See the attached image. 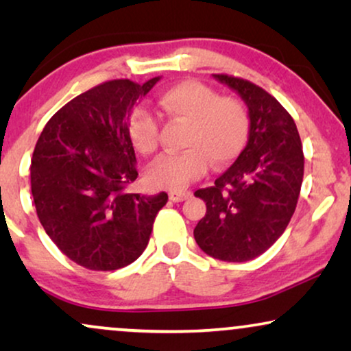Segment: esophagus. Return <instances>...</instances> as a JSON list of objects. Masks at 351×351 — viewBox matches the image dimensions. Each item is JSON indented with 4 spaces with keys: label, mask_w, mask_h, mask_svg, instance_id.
<instances>
[{
    "label": "esophagus",
    "mask_w": 351,
    "mask_h": 351,
    "mask_svg": "<svg viewBox=\"0 0 351 351\" xmlns=\"http://www.w3.org/2000/svg\"><path fill=\"white\" fill-rule=\"evenodd\" d=\"M190 196H191L190 191H171L169 199L172 203H180V201H185L186 198H190Z\"/></svg>",
    "instance_id": "34e87169"
}]
</instances>
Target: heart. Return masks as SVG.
Segmentation results:
<instances>
[{
	"instance_id": "heart-1",
	"label": "heart",
	"mask_w": 351,
	"mask_h": 351,
	"mask_svg": "<svg viewBox=\"0 0 351 351\" xmlns=\"http://www.w3.org/2000/svg\"><path fill=\"white\" fill-rule=\"evenodd\" d=\"M158 104L171 118L186 121L185 152L161 155L148 166L145 179L155 189L184 190L203 176L209 160L223 167L241 155L249 137V117L237 99L219 97L198 81H182L162 90ZM129 141L141 153L158 145V121L137 107L128 123Z\"/></svg>"
}]
</instances>
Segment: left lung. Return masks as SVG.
Here are the masks:
<instances>
[{
    "label": "left lung",
    "mask_w": 351,
    "mask_h": 351,
    "mask_svg": "<svg viewBox=\"0 0 351 351\" xmlns=\"http://www.w3.org/2000/svg\"><path fill=\"white\" fill-rule=\"evenodd\" d=\"M247 107L249 137L237 161L213 186L196 190L206 215L193 230L198 246L225 262H247L285 233L304 179V152L291 114L246 80L213 75Z\"/></svg>",
    "instance_id": "8db88e82"
}]
</instances>
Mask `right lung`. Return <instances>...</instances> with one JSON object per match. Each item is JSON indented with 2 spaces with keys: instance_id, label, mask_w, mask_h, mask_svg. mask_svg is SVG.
<instances>
[{
  "instance_id": "1",
  "label": "right lung",
  "mask_w": 351,
  "mask_h": 351,
  "mask_svg": "<svg viewBox=\"0 0 351 351\" xmlns=\"http://www.w3.org/2000/svg\"><path fill=\"white\" fill-rule=\"evenodd\" d=\"M160 80H113L86 90L49 119L36 142L30 176L38 219L56 246L89 270H118L138 258L167 203L165 191H126L137 179L129 118Z\"/></svg>"
}]
</instances>
